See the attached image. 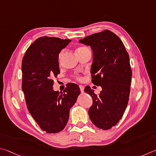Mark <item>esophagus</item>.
Listing matches in <instances>:
<instances>
[{
	"label": "esophagus",
	"instance_id": "esophagus-1",
	"mask_svg": "<svg viewBox=\"0 0 156 156\" xmlns=\"http://www.w3.org/2000/svg\"><path fill=\"white\" fill-rule=\"evenodd\" d=\"M80 90L81 93H83L84 92V87L83 86H80Z\"/></svg>",
	"mask_w": 156,
	"mask_h": 156
}]
</instances>
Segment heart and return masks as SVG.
<instances>
[{
    "label": "heart",
    "instance_id": "heart-1",
    "mask_svg": "<svg viewBox=\"0 0 156 156\" xmlns=\"http://www.w3.org/2000/svg\"><path fill=\"white\" fill-rule=\"evenodd\" d=\"M86 48H86V47H84V46H81V47L78 48L77 49H76V51H79L83 50V49H86ZM62 55H63V52L62 51L61 53H59V62H60V60H61V59H62Z\"/></svg>",
    "mask_w": 156,
    "mask_h": 156
}]
</instances>
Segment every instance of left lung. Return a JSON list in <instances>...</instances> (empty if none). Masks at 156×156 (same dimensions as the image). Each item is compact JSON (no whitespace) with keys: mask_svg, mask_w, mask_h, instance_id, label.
Listing matches in <instances>:
<instances>
[{"mask_svg":"<svg viewBox=\"0 0 156 156\" xmlns=\"http://www.w3.org/2000/svg\"><path fill=\"white\" fill-rule=\"evenodd\" d=\"M79 42L90 46L92 82L102 88L98 95L89 86L84 89L93 101L88 111L90 119L96 127L109 129L121 119L129 101L132 83L129 54L121 39L109 30Z\"/></svg>","mask_w":156,"mask_h":156,"instance_id":"1","label":"left lung"}]
</instances>
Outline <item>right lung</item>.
I'll return each mask as SVG.
<instances>
[{"label":"right lung","mask_w":156,"mask_h":156,"mask_svg":"<svg viewBox=\"0 0 156 156\" xmlns=\"http://www.w3.org/2000/svg\"><path fill=\"white\" fill-rule=\"evenodd\" d=\"M70 42L54 37L38 38L30 45L22 62V89L27 108L41 129L47 133L64 129L70 108L81 93L75 83L68 84L61 93L53 88L51 78L60 73L59 54Z\"/></svg>","instance_id":"1"}]
</instances>
